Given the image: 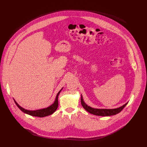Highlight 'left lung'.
<instances>
[{"label": "left lung", "mask_w": 147, "mask_h": 147, "mask_svg": "<svg viewBox=\"0 0 147 147\" xmlns=\"http://www.w3.org/2000/svg\"><path fill=\"white\" fill-rule=\"evenodd\" d=\"M81 102L82 107L84 108L87 112L89 113L95 115H98V116H111V115H114L119 113L123 110V109L126 106V105L128 103L127 102L123 105V106L115 108V109H97V108H93L92 107H90L88 106L84 102L82 98V96L81 94Z\"/></svg>", "instance_id": "1"}]
</instances>
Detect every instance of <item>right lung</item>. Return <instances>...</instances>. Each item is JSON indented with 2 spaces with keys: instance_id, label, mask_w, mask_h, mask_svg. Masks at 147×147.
<instances>
[{
  "instance_id": "obj_1",
  "label": "right lung",
  "mask_w": 147,
  "mask_h": 147,
  "mask_svg": "<svg viewBox=\"0 0 147 147\" xmlns=\"http://www.w3.org/2000/svg\"><path fill=\"white\" fill-rule=\"evenodd\" d=\"M63 89V88L59 91V93H57L56 97H55V101L54 102V103L51 105L50 106H49L47 108H42V109H38V110H27L26 109L23 108H22L21 106H20L18 104V103L14 100V102L16 103V104L17 105V106L19 108V109L23 111L24 113L27 114L28 115H30L33 117H44L48 115H51L52 114H53L54 112L56 111V109L58 108V97L60 93V92L61 91V90Z\"/></svg>"
}]
</instances>
